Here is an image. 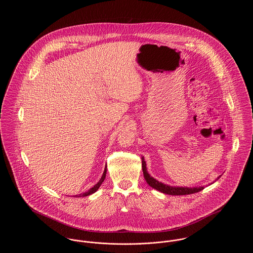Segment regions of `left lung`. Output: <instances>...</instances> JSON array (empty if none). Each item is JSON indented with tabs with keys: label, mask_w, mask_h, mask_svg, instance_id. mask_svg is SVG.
<instances>
[{
	"label": "left lung",
	"mask_w": 253,
	"mask_h": 253,
	"mask_svg": "<svg viewBox=\"0 0 253 253\" xmlns=\"http://www.w3.org/2000/svg\"><path fill=\"white\" fill-rule=\"evenodd\" d=\"M142 170H143V174H144V178L146 182L149 184V186H151L152 188L164 193V194H168V195H172V196H181V195H190V194H194V193H198L202 190H204L205 187H175V186H169L167 184H164L160 181L156 180L155 178H153L147 171V168H146V163H145L144 158L142 157Z\"/></svg>",
	"instance_id": "8db88e82"
}]
</instances>
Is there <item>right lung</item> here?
<instances>
[{"label": "right lung", "instance_id": "add662e5", "mask_svg": "<svg viewBox=\"0 0 253 253\" xmlns=\"http://www.w3.org/2000/svg\"><path fill=\"white\" fill-rule=\"evenodd\" d=\"M106 172H107V169H106V167H105V169H104V172H103V174H102V177L100 178V180L98 181L92 188H90L87 192H85V193H83V194H80V195H76V196H74V197H78V198H80V197H86V196H88V195H91V194H93V193H95L97 190H98V188L100 187V185L102 184V182L104 181L105 179V177H106Z\"/></svg>", "mask_w": 253, "mask_h": 253}]
</instances>
